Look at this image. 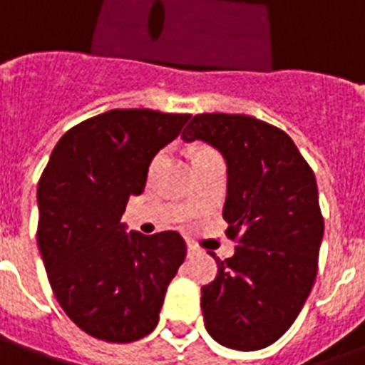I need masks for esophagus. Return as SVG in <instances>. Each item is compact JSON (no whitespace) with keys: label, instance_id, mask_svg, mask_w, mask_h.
Segmentation results:
<instances>
[{"label":"esophagus","instance_id":"esophagus-1","mask_svg":"<svg viewBox=\"0 0 365 365\" xmlns=\"http://www.w3.org/2000/svg\"><path fill=\"white\" fill-rule=\"evenodd\" d=\"M199 252H200V250L197 248V244L187 242V257H193V255H197Z\"/></svg>","mask_w":365,"mask_h":365}]
</instances>
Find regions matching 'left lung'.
I'll return each instance as SVG.
<instances>
[{"label": "left lung", "instance_id": "obj_1", "mask_svg": "<svg viewBox=\"0 0 365 365\" xmlns=\"http://www.w3.org/2000/svg\"><path fill=\"white\" fill-rule=\"evenodd\" d=\"M183 142L216 148L227 165L223 220L239 242L200 288L205 328L235 351H259L280 339L305 305L317 278L324 220L314 172L294 140L250 115L200 113Z\"/></svg>", "mask_w": 365, "mask_h": 365}]
</instances>
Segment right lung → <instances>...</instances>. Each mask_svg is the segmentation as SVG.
Here are the masks:
<instances>
[{
    "instance_id": "add662e5",
    "label": "right lung",
    "mask_w": 365,
    "mask_h": 365,
    "mask_svg": "<svg viewBox=\"0 0 365 365\" xmlns=\"http://www.w3.org/2000/svg\"><path fill=\"white\" fill-rule=\"evenodd\" d=\"M191 115L111 110L66 132L37 185V246L60 307L85 334L132 343L159 322L185 259L176 231L145 235L121 222L151 160Z\"/></svg>"
}]
</instances>
